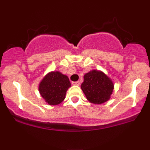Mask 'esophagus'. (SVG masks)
Here are the masks:
<instances>
[{"mask_svg": "<svg viewBox=\"0 0 150 150\" xmlns=\"http://www.w3.org/2000/svg\"><path fill=\"white\" fill-rule=\"evenodd\" d=\"M72 85L79 86L80 85V82H79V81H77V82H72Z\"/></svg>", "mask_w": 150, "mask_h": 150, "instance_id": "obj_1", "label": "esophagus"}]
</instances>
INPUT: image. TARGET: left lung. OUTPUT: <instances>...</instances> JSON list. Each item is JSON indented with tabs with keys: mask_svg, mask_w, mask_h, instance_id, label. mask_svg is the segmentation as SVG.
Here are the masks:
<instances>
[{
	"mask_svg": "<svg viewBox=\"0 0 150 150\" xmlns=\"http://www.w3.org/2000/svg\"><path fill=\"white\" fill-rule=\"evenodd\" d=\"M81 89L89 102L101 104L109 100L114 85L104 72L92 70L84 75Z\"/></svg>",
	"mask_w": 150,
	"mask_h": 150,
	"instance_id": "left-lung-1",
	"label": "left lung"
}]
</instances>
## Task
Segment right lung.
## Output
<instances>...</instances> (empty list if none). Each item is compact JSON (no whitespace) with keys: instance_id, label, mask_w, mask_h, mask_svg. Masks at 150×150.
Segmentation results:
<instances>
[{"instance_id":"add662e5","label":"right lung","mask_w":150,"mask_h":150,"mask_svg":"<svg viewBox=\"0 0 150 150\" xmlns=\"http://www.w3.org/2000/svg\"><path fill=\"white\" fill-rule=\"evenodd\" d=\"M71 84L67 75L59 71L49 72L39 85V92L43 99L51 106H56L65 99Z\"/></svg>"}]
</instances>
